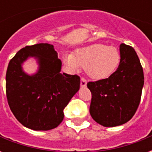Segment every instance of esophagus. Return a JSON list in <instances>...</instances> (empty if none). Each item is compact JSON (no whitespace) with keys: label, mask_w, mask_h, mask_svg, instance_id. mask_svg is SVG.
<instances>
[{"label":"esophagus","mask_w":152,"mask_h":152,"mask_svg":"<svg viewBox=\"0 0 152 152\" xmlns=\"http://www.w3.org/2000/svg\"><path fill=\"white\" fill-rule=\"evenodd\" d=\"M86 84H87L86 80L85 79L84 77H81V78H80V86H82V87H86Z\"/></svg>","instance_id":"obj_1"}]
</instances>
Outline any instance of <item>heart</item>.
<instances>
[{
    "mask_svg": "<svg viewBox=\"0 0 152 152\" xmlns=\"http://www.w3.org/2000/svg\"><path fill=\"white\" fill-rule=\"evenodd\" d=\"M64 61L73 70L85 68L93 79L107 77L120 63V53L114 46L94 44L76 50L72 55H66Z\"/></svg>",
    "mask_w": 152,
    "mask_h": 152,
    "instance_id": "b5f03b06",
    "label": "heart"
}]
</instances>
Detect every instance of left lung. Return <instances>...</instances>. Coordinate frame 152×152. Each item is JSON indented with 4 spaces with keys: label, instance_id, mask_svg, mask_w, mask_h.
Masks as SVG:
<instances>
[{
    "label": "left lung",
    "instance_id": "8db88e82",
    "mask_svg": "<svg viewBox=\"0 0 152 152\" xmlns=\"http://www.w3.org/2000/svg\"><path fill=\"white\" fill-rule=\"evenodd\" d=\"M120 53V63L115 72L108 78L87 83L92 94L90 115L105 127L121 125L134 116L143 87V69L134 48L122 43Z\"/></svg>",
    "mask_w": 152,
    "mask_h": 152
}]
</instances>
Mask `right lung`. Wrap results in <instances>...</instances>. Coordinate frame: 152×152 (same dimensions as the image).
<instances>
[{
	"label": "right lung",
	"instance_id": "1",
	"mask_svg": "<svg viewBox=\"0 0 152 152\" xmlns=\"http://www.w3.org/2000/svg\"><path fill=\"white\" fill-rule=\"evenodd\" d=\"M35 56L39 70L33 76L22 72L21 64ZM61 60L50 44H37L23 48L9 63L5 91L10 108L25 127L50 130L63 121V110L80 89L77 75L61 73Z\"/></svg>",
	"mask_w": 152,
	"mask_h": 152
}]
</instances>
